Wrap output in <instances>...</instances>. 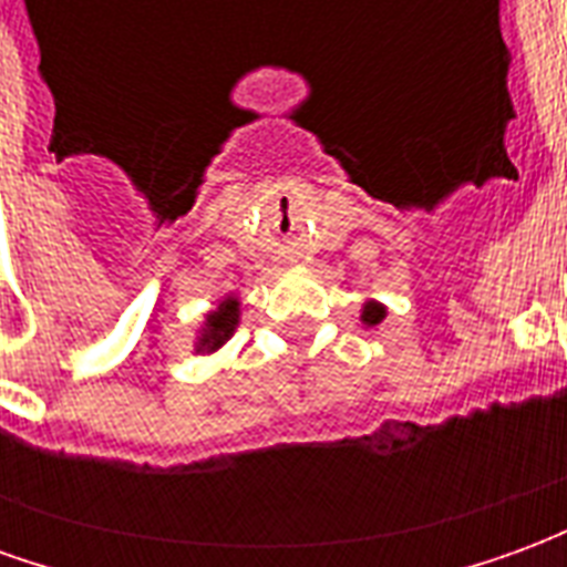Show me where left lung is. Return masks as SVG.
I'll return each instance as SVG.
<instances>
[{
	"mask_svg": "<svg viewBox=\"0 0 567 567\" xmlns=\"http://www.w3.org/2000/svg\"><path fill=\"white\" fill-rule=\"evenodd\" d=\"M382 316H385V309H382L380 303H368V307H364V316H361V319L368 321V324H380Z\"/></svg>",
	"mask_w": 567,
	"mask_h": 567,
	"instance_id": "8db88e82",
	"label": "left lung"
}]
</instances>
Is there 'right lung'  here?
<instances>
[{
  "label": "right lung",
  "mask_w": 567,
  "mask_h": 567,
  "mask_svg": "<svg viewBox=\"0 0 567 567\" xmlns=\"http://www.w3.org/2000/svg\"><path fill=\"white\" fill-rule=\"evenodd\" d=\"M236 319H239V303L236 300H224L218 312H209L206 316V331L199 337V352L206 349V352H215L218 346L234 333Z\"/></svg>",
  "instance_id": "add662e5"
}]
</instances>
